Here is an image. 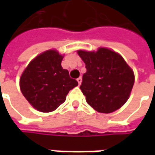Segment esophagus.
Wrapping results in <instances>:
<instances>
[{
	"label": "esophagus",
	"instance_id": "34e87169",
	"mask_svg": "<svg viewBox=\"0 0 155 155\" xmlns=\"http://www.w3.org/2000/svg\"><path fill=\"white\" fill-rule=\"evenodd\" d=\"M77 81H78V84H81V82H82V78L81 77H79L77 79Z\"/></svg>",
	"mask_w": 155,
	"mask_h": 155
}]
</instances>
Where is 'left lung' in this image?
I'll return each mask as SVG.
<instances>
[{"mask_svg":"<svg viewBox=\"0 0 155 155\" xmlns=\"http://www.w3.org/2000/svg\"><path fill=\"white\" fill-rule=\"evenodd\" d=\"M86 72L81 90L88 104L100 113L109 114L120 109L130 97L134 74L124 58L107 48L97 51H78Z\"/></svg>","mask_w":155,"mask_h":155,"instance_id":"obj_1","label":"left lung"}]
</instances>
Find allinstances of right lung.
Wrapping results in <instances>:
<instances>
[{
    "label": "right lung",
    "mask_w": 155,
    "mask_h": 155,
    "mask_svg": "<svg viewBox=\"0 0 155 155\" xmlns=\"http://www.w3.org/2000/svg\"><path fill=\"white\" fill-rule=\"evenodd\" d=\"M62 59L55 50L45 51L30 62L21 76V93L41 112L56 110L65 101L69 91L78 85L61 66Z\"/></svg>",
    "instance_id": "obj_1"
}]
</instances>
